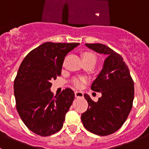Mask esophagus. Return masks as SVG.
<instances>
[{
  "mask_svg": "<svg viewBox=\"0 0 149 149\" xmlns=\"http://www.w3.org/2000/svg\"><path fill=\"white\" fill-rule=\"evenodd\" d=\"M74 95H75V98H84V93L79 91L74 92Z\"/></svg>",
  "mask_w": 149,
  "mask_h": 149,
  "instance_id": "34e87169",
  "label": "esophagus"
}]
</instances>
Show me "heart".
I'll return each instance as SVG.
<instances>
[{"mask_svg":"<svg viewBox=\"0 0 149 149\" xmlns=\"http://www.w3.org/2000/svg\"><path fill=\"white\" fill-rule=\"evenodd\" d=\"M84 56H95V55L93 54H91V53H86V54H84ZM84 81H84V79L81 78V77H79V78H75L73 81L74 86L77 88H81L83 86H84Z\"/></svg>","mask_w":149,"mask_h":149,"instance_id":"1","label":"heart"}]
</instances>
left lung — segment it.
Returning a JSON list of instances; mask_svg holds the SVG:
<instances>
[{
	"label": "left lung",
	"mask_w": 149,
	"mask_h": 149,
	"mask_svg": "<svg viewBox=\"0 0 149 149\" xmlns=\"http://www.w3.org/2000/svg\"><path fill=\"white\" fill-rule=\"evenodd\" d=\"M85 45L106 57L102 69L91 86L93 91L101 93V97L94 102L89 95H84L89 107L81 115V120L89 131L107 136L118 131L131 112L134 96V81L120 54L103 44Z\"/></svg>",
	"instance_id": "1"
}]
</instances>
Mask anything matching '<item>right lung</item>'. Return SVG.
<instances>
[{
    "mask_svg": "<svg viewBox=\"0 0 149 149\" xmlns=\"http://www.w3.org/2000/svg\"><path fill=\"white\" fill-rule=\"evenodd\" d=\"M79 43L45 42L24 59L14 81L16 109L32 132L42 136L58 132L74 98L69 88L54 96L52 84L61 74L67 54Z\"/></svg>",
    "mask_w": 149,
    "mask_h": 149,
    "instance_id": "obj_1",
    "label": "right lung"
}]
</instances>
